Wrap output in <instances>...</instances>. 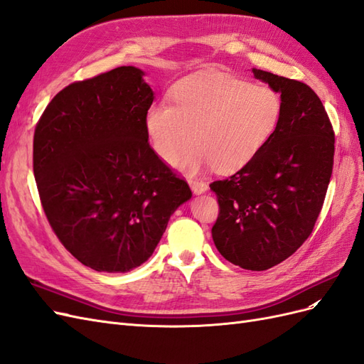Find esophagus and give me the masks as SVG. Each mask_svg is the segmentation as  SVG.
<instances>
[{
    "label": "esophagus",
    "instance_id": "34e87169",
    "mask_svg": "<svg viewBox=\"0 0 364 364\" xmlns=\"http://www.w3.org/2000/svg\"><path fill=\"white\" fill-rule=\"evenodd\" d=\"M191 190L194 194H203L208 191V183L203 181H197V179H190L188 181Z\"/></svg>",
    "mask_w": 364,
    "mask_h": 364
}]
</instances>
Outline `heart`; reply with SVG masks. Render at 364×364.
<instances>
[{"instance_id":"1","label":"heart","mask_w":364,"mask_h":364,"mask_svg":"<svg viewBox=\"0 0 364 364\" xmlns=\"http://www.w3.org/2000/svg\"><path fill=\"white\" fill-rule=\"evenodd\" d=\"M173 105L153 103L144 126L150 146L167 165L199 174L243 168L277 132L282 117L278 92L222 71L196 74L176 83Z\"/></svg>"}]
</instances>
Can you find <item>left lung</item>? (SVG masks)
I'll return each instance as SVG.
<instances>
[{
	"label": "left lung",
	"instance_id": "left-lung-1",
	"mask_svg": "<svg viewBox=\"0 0 364 364\" xmlns=\"http://www.w3.org/2000/svg\"><path fill=\"white\" fill-rule=\"evenodd\" d=\"M281 94L282 117L272 139L243 168L215 181L218 252L246 270H267L310 237L334 164V130L310 86L252 68Z\"/></svg>",
	"mask_w": 364,
	"mask_h": 364
}]
</instances>
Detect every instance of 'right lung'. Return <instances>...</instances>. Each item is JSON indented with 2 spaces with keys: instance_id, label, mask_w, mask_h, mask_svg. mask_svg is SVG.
Returning a JSON list of instances; mask_svg holds the SVG:
<instances>
[{
  "instance_id": "obj_1",
  "label": "right lung",
  "mask_w": 364,
  "mask_h": 364,
  "mask_svg": "<svg viewBox=\"0 0 364 364\" xmlns=\"http://www.w3.org/2000/svg\"><path fill=\"white\" fill-rule=\"evenodd\" d=\"M153 98L144 71L119 67L65 87L35 129L43 213L60 243L92 270L126 273L146 262L193 196L149 144Z\"/></svg>"
}]
</instances>
